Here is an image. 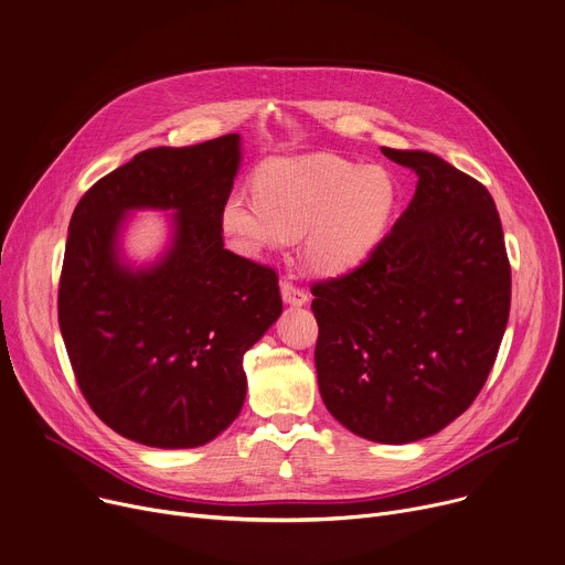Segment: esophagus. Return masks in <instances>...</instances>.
<instances>
[{
	"label": "esophagus",
	"instance_id": "obj_1",
	"mask_svg": "<svg viewBox=\"0 0 565 565\" xmlns=\"http://www.w3.org/2000/svg\"><path fill=\"white\" fill-rule=\"evenodd\" d=\"M281 297H284V301L290 303V306H303L306 301H309V292L297 288L295 284H290V281H286V279L281 281Z\"/></svg>",
	"mask_w": 565,
	"mask_h": 565
}]
</instances>
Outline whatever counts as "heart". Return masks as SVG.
<instances>
[{
	"label": "heart",
	"mask_w": 565,
	"mask_h": 565,
	"mask_svg": "<svg viewBox=\"0 0 565 565\" xmlns=\"http://www.w3.org/2000/svg\"><path fill=\"white\" fill-rule=\"evenodd\" d=\"M254 195L232 191L221 207V230L249 256L301 236L311 273L335 277L361 266L383 241L398 191L383 169L333 156L275 158L252 180Z\"/></svg>",
	"instance_id": "heart-1"
}]
</instances>
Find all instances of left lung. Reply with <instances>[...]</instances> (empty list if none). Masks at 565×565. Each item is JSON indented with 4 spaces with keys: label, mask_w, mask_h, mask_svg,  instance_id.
<instances>
[{
    "label": "left lung",
    "mask_w": 565,
    "mask_h": 565,
    "mask_svg": "<svg viewBox=\"0 0 565 565\" xmlns=\"http://www.w3.org/2000/svg\"><path fill=\"white\" fill-rule=\"evenodd\" d=\"M419 175L358 268L316 281V370L329 413L379 444L430 437L476 401L495 363L511 268L484 184L426 150L381 148Z\"/></svg>",
    "instance_id": "8db88e82"
}]
</instances>
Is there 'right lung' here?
<instances>
[{"label":"right lung","mask_w":565,"mask_h":565,"mask_svg":"<svg viewBox=\"0 0 565 565\" xmlns=\"http://www.w3.org/2000/svg\"><path fill=\"white\" fill-rule=\"evenodd\" d=\"M241 137L148 148L100 178L70 221L58 322L94 415L143 446L195 448L245 401L243 355L281 316L277 273L225 249L221 207ZM132 209H173L163 259L132 271L118 232Z\"/></svg>","instance_id":"add662e5"}]
</instances>
